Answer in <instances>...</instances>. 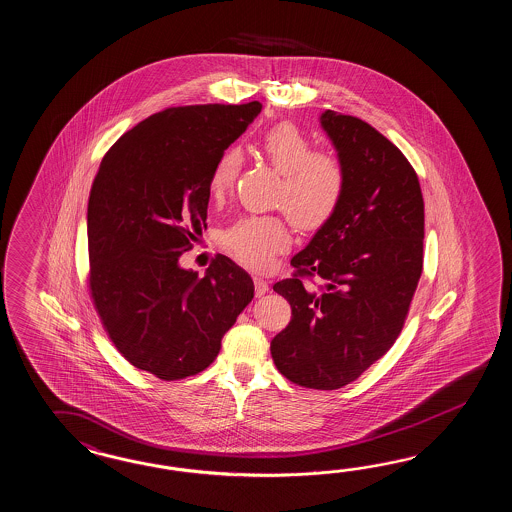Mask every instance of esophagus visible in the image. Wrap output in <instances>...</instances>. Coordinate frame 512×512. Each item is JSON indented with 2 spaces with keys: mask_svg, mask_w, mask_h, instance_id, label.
Returning a JSON list of instances; mask_svg holds the SVG:
<instances>
[{
  "mask_svg": "<svg viewBox=\"0 0 512 512\" xmlns=\"http://www.w3.org/2000/svg\"><path fill=\"white\" fill-rule=\"evenodd\" d=\"M253 283H255V296L261 297L268 292V283L262 277H253Z\"/></svg>",
  "mask_w": 512,
  "mask_h": 512,
  "instance_id": "1",
  "label": "esophagus"
}]
</instances>
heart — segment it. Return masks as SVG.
I'll return each instance as SVG.
<instances>
[{
  "label": "heart",
  "mask_w": 512,
  "mask_h": 512,
  "mask_svg": "<svg viewBox=\"0 0 512 512\" xmlns=\"http://www.w3.org/2000/svg\"><path fill=\"white\" fill-rule=\"evenodd\" d=\"M261 152L283 176L279 205L303 229L319 228L336 213L345 191V169L329 150H312L310 137L294 123L272 126L261 141ZM242 165L237 147H229L216 159L209 176L213 196L228 193ZM292 242L283 220L273 216H248L224 233L222 244L240 264L264 270L277 253Z\"/></svg>",
  "instance_id": "obj_1"
}]
</instances>
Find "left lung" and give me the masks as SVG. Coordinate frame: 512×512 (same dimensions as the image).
Instances as JSON below:
<instances>
[{
	"instance_id": "left-lung-1",
	"label": "left lung",
	"mask_w": 512,
	"mask_h": 512,
	"mask_svg": "<svg viewBox=\"0 0 512 512\" xmlns=\"http://www.w3.org/2000/svg\"><path fill=\"white\" fill-rule=\"evenodd\" d=\"M319 121L343 163L345 191L292 257L294 275L273 284L292 319L270 351L297 386L338 389L380 360L404 327L422 273L424 200L406 156L373 126L332 110Z\"/></svg>"
}]
</instances>
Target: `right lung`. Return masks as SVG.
<instances>
[{
  "instance_id": "add662e5",
  "label": "right lung",
  "mask_w": 512,
  "mask_h": 512,
  "mask_svg": "<svg viewBox=\"0 0 512 512\" xmlns=\"http://www.w3.org/2000/svg\"><path fill=\"white\" fill-rule=\"evenodd\" d=\"M262 104L167 108L119 137L91 185L93 305L130 364L161 380L198 375L253 299L250 275L216 255L200 279L180 255L202 235L216 159Z\"/></svg>"
}]
</instances>
